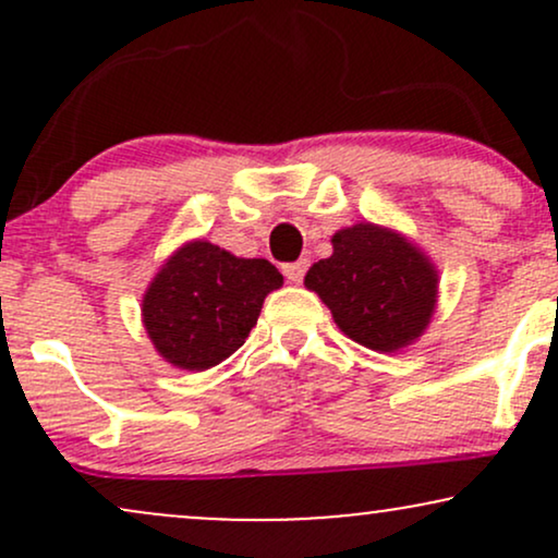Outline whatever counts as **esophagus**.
Here are the masks:
<instances>
[{
  "label": "esophagus",
  "instance_id": "obj_1",
  "mask_svg": "<svg viewBox=\"0 0 558 558\" xmlns=\"http://www.w3.org/2000/svg\"><path fill=\"white\" fill-rule=\"evenodd\" d=\"M306 270H310V262L306 259H299V262H291V265H283V275L291 283H301L304 280Z\"/></svg>",
  "mask_w": 558,
  "mask_h": 558
}]
</instances>
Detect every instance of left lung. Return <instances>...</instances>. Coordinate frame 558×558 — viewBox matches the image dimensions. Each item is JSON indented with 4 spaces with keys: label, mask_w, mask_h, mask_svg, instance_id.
<instances>
[{
    "label": "left lung",
    "mask_w": 558,
    "mask_h": 558,
    "mask_svg": "<svg viewBox=\"0 0 558 558\" xmlns=\"http://www.w3.org/2000/svg\"><path fill=\"white\" fill-rule=\"evenodd\" d=\"M304 283L351 341L399 351L430 323L438 272L399 233L360 222L332 235V254L310 267Z\"/></svg>",
    "instance_id": "obj_1"
}]
</instances>
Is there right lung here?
<instances>
[{
	"label": "right lung",
	"mask_w": 558,
	"mask_h": 558,
	"mask_svg": "<svg viewBox=\"0 0 558 558\" xmlns=\"http://www.w3.org/2000/svg\"><path fill=\"white\" fill-rule=\"evenodd\" d=\"M283 286L267 259H239L209 241H191L165 262L144 296V328L170 364L215 367L241 349L262 301Z\"/></svg>",
	"instance_id": "obj_1"
}]
</instances>
